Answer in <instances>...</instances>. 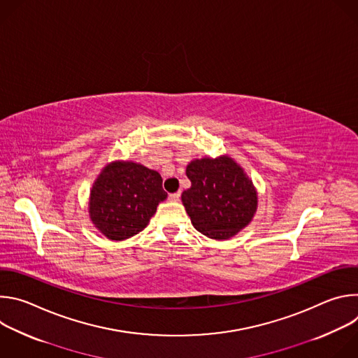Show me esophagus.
I'll use <instances>...</instances> for the list:
<instances>
[{
  "label": "esophagus",
  "mask_w": 358,
  "mask_h": 358,
  "mask_svg": "<svg viewBox=\"0 0 358 358\" xmlns=\"http://www.w3.org/2000/svg\"><path fill=\"white\" fill-rule=\"evenodd\" d=\"M180 195H181V192L178 191V192H173V194H170L169 195V199L170 201H173V202H176V201H178L180 199Z\"/></svg>",
  "instance_id": "esophagus-1"
}]
</instances>
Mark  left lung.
I'll use <instances>...</instances> for the list:
<instances>
[{
    "label": "left lung",
    "instance_id": "1",
    "mask_svg": "<svg viewBox=\"0 0 358 358\" xmlns=\"http://www.w3.org/2000/svg\"><path fill=\"white\" fill-rule=\"evenodd\" d=\"M185 174L191 187L181 201L196 231L222 241L250 224L258 210V191L232 157L194 159Z\"/></svg>",
    "mask_w": 358,
    "mask_h": 358
}]
</instances>
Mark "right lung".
I'll return each mask as SVG.
<instances>
[{
    "label": "right lung",
    "instance_id": "obj_1",
    "mask_svg": "<svg viewBox=\"0 0 358 358\" xmlns=\"http://www.w3.org/2000/svg\"><path fill=\"white\" fill-rule=\"evenodd\" d=\"M163 178L140 163L116 160L101 169L87 202L94 228L110 241H124L141 232L167 198Z\"/></svg>",
    "mask_w": 358,
    "mask_h": 358
}]
</instances>
